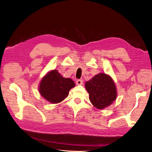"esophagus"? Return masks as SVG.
I'll return each mask as SVG.
<instances>
[{"mask_svg":"<svg viewBox=\"0 0 152 152\" xmlns=\"http://www.w3.org/2000/svg\"><path fill=\"white\" fill-rule=\"evenodd\" d=\"M76 85H81L83 84V80H77L76 81Z\"/></svg>","mask_w":152,"mask_h":152,"instance_id":"esophagus-1","label":"esophagus"}]
</instances>
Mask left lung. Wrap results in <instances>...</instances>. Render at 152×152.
Listing matches in <instances>:
<instances>
[{
  "instance_id": "1",
  "label": "left lung",
  "mask_w": 152,
  "mask_h": 152,
  "mask_svg": "<svg viewBox=\"0 0 152 152\" xmlns=\"http://www.w3.org/2000/svg\"><path fill=\"white\" fill-rule=\"evenodd\" d=\"M91 103L98 109L108 107L117 98V90L113 80L104 73H99L85 83Z\"/></svg>"
}]
</instances>
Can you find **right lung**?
<instances>
[{
	"label": "right lung",
	"mask_w": 152,
	"mask_h": 152,
	"mask_svg": "<svg viewBox=\"0 0 152 152\" xmlns=\"http://www.w3.org/2000/svg\"><path fill=\"white\" fill-rule=\"evenodd\" d=\"M75 87L71 78L64 77L57 70H52L42 77L39 85V92L47 101L58 103L68 96L69 92Z\"/></svg>",
	"instance_id": "right-lung-1"
}]
</instances>
